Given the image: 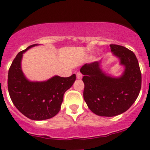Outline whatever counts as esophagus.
I'll return each instance as SVG.
<instances>
[{
	"label": "esophagus",
	"instance_id": "obj_1",
	"mask_svg": "<svg viewBox=\"0 0 150 150\" xmlns=\"http://www.w3.org/2000/svg\"><path fill=\"white\" fill-rule=\"evenodd\" d=\"M76 76H77V78H78V79H81V78H82L83 75H82V73H81V72H78L76 73Z\"/></svg>",
	"mask_w": 150,
	"mask_h": 150
}]
</instances>
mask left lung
<instances>
[{
    "mask_svg": "<svg viewBox=\"0 0 150 150\" xmlns=\"http://www.w3.org/2000/svg\"><path fill=\"white\" fill-rule=\"evenodd\" d=\"M113 54L125 69L120 78L107 76L100 69L101 62L86 63L80 71L83 75V98L88 108L99 116L113 117L128 110L135 102L142 87L138 60L125 47L110 44Z\"/></svg>",
    "mask_w": 150,
    "mask_h": 150,
    "instance_id": "8db88e82",
    "label": "left lung"
}]
</instances>
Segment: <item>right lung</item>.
I'll return each instance as SVG.
<instances>
[{
	"instance_id": "right-lung-1",
	"label": "right lung",
	"mask_w": 150,
	"mask_h": 150,
	"mask_svg": "<svg viewBox=\"0 0 150 150\" xmlns=\"http://www.w3.org/2000/svg\"><path fill=\"white\" fill-rule=\"evenodd\" d=\"M33 44L20 51L12 62L8 73V90L18 110L34 120L49 119L59 112L63 96L76 79L75 74L67 78L54 76L44 82H30L21 69L22 54Z\"/></svg>"
}]
</instances>
